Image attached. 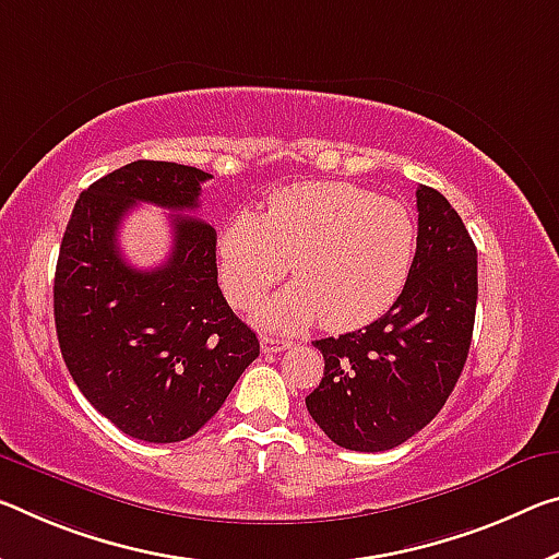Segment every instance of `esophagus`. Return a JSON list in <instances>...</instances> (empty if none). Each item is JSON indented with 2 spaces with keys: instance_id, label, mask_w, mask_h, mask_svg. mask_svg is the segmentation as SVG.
<instances>
[{
  "instance_id": "obj_1",
  "label": "esophagus",
  "mask_w": 559,
  "mask_h": 559,
  "mask_svg": "<svg viewBox=\"0 0 559 559\" xmlns=\"http://www.w3.org/2000/svg\"><path fill=\"white\" fill-rule=\"evenodd\" d=\"M290 345H294V341H281V338H273V335H263L261 338L263 353H281V350L290 348Z\"/></svg>"
}]
</instances>
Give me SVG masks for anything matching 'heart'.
I'll return each instance as SVG.
<instances>
[{"mask_svg":"<svg viewBox=\"0 0 559 559\" xmlns=\"http://www.w3.org/2000/svg\"><path fill=\"white\" fill-rule=\"evenodd\" d=\"M415 221L405 203L343 181L294 183L265 214L238 211L218 231L226 296L251 306L290 271L296 283L259 308L269 328L321 323L350 331L383 316L411 273Z\"/></svg>","mask_w":559,"mask_h":559,"instance_id":"heart-1","label":"heart"}]
</instances>
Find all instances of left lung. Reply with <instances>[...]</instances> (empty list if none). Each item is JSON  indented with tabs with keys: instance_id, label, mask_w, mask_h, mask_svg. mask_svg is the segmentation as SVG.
Here are the masks:
<instances>
[{
	"instance_id": "8db88e82",
	"label": "left lung",
	"mask_w": 559,
	"mask_h": 559,
	"mask_svg": "<svg viewBox=\"0 0 559 559\" xmlns=\"http://www.w3.org/2000/svg\"><path fill=\"white\" fill-rule=\"evenodd\" d=\"M418 197V248L403 294L378 321L313 345L325 370L306 397L335 445L380 453L423 430L445 405L467 360L477 304V251L448 199Z\"/></svg>"
}]
</instances>
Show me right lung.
Instances as JSON below:
<instances>
[{
  "label": "right lung",
  "mask_w": 559,
  "mask_h": 559,
  "mask_svg": "<svg viewBox=\"0 0 559 559\" xmlns=\"http://www.w3.org/2000/svg\"><path fill=\"white\" fill-rule=\"evenodd\" d=\"M209 179L193 166L131 162L82 191L61 238V358L86 401L136 440L191 438L259 358V338L218 288L216 231L181 214L199 209ZM141 200L180 211L173 255L152 272L118 251V224Z\"/></svg>",
  "instance_id": "right-lung-1"
}]
</instances>
